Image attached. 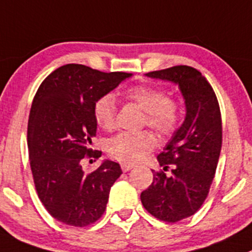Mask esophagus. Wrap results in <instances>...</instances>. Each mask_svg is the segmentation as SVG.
Returning <instances> with one entry per match:
<instances>
[{"label":"esophagus","mask_w":252,"mask_h":252,"mask_svg":"<svg viewBox=\"0 0 252 252\" xmlns=\"http://www.w3.org/2000/svg\"><path fill=\"white\" fill-rule=\"evenodd\" d=\"M122 170L124 171V172H126V171H129V170H131V168L134 167V165L133 163H122Z\"/></svg>","instance_id":"34e87169"}]
</instances>
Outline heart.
<instances>
[{
	"mask_svg": "<svg viewBox=\"0 0 252 252\" xmlns=\"http://www.w3.org/2000/svg\"><path fill=\"white\" fill-rule=\"evenodd\" d=\"M123 97L143 109V126H150L162 138L175 133L180 124L181 108L165 90L153 85H135L124 90ZM116 99L112 94H103L94 102V122L103 130L111 131L116 128ZM155 144V135L151 131L121 133L108 141L107 151L116 160L135 163L143 160Z\"/></svg>",
	"mask_w": 252,
	"mask_h": 252,
	"instance_id": "obj_1",
	"label": "heart"
}]
</instances>
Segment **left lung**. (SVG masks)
Wrapping results in <instances>:
<instances>
[{"label":"left lung","mask_w":252,"mask_h":252,"mask_svg":"<svg viewBox=\"0 0 252 252\" xmlns=\"http://www.w3.org/2000/svg\"><path fill=\"white\" fill-rule=\"evenodd\" d=\"M146 76L175 82L185 98V122L158 156L163 170L153 171V183L140 196L151 216L176 223L193 216L208 197L223 140L220 108L213 87L194 67L178 65Z\"/></svg>","instance_id":"8db88e82"}]
</instances>
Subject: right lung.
Instances as JSON below:
<instances>
[{"label":"right lung","instance_id":"obj_1","mask_svg":"<svg viewBox=\"0 0 252 252\" xmlns=\"http://www.w3.org/2000/svg\"><path fill=\"white\" fill-rule=\"evenodd\" d=\"M130 76L67 64L54 70L34 96L27 131L32 175L40 202L61 223L82 228L106 211L121 166L106 160L86 173L81 162L102 154L91 149L94 102Z\"/></svg>","mask_w":252,"mask_h":252}]
</instances>
